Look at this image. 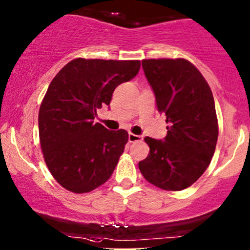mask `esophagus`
<instances>
[{
	"instance_id": "obj_1",
	"label": "esophagus",
	"mask_w": 250,
	"mask_h": 250,
	"mask_svg": "<svg viewBox=\"0 0 250 250\" xmlns=\"http://www.w3.org/2000/svg\"><path fill=\"white\" fill-rule=\"evenodd\" d=\"M141 140H142V136L135 135V134H133V133H129V135H128V141H129L130 144H133V142L141 141Z\"/></svg>"
}]
</instances>
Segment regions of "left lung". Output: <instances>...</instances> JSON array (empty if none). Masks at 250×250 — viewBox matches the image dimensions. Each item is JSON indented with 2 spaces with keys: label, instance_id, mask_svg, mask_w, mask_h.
Returning <instances> with one entry per match:
<instances>
[{
  "label": "left lung",
  "instance_id": "left-lung-1",
  "mask_svg": "<svg viewBox=\"0 0 250 250\" xmlns=\"http://www.w3.org/2000/svg\"><path fill=\"white\" fill-rule=\"evenodd\" d=\"M142 67L168 125L164 141L145 138L149 153L139 163L140 172L156 188L182 191L202 177L215 153L218 121L212 92L186 59H144Z\"/></svg>",
  "mask_w": 250,
  "mask_h": 250
}]
</instances>
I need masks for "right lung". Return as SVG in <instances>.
Masks as SVG:
<instances>
[{"instance_id": "obj_1", "label": "right lung", "mask_w": 250, "mask_h": 250, "mask_svg": "<svg viewBox=\"0 0 250 250\" xmlns=\"http://www.w3.org/2000/svg\"><path fill=\"white\" fill-rule=\"evenodd\" d=\"M140 60L76 58L52 79L39 109V138L48 171L65 190L86 193L111 177L128 142L125 129L95 123L117 85L138 75Z\"/></svg>"}]
</instances>
